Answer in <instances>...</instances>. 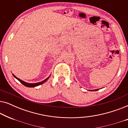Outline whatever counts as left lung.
Here are the masks:
<instances>
[{"label":"left lung","instance_id":"left-lung-1","mask_svg":"<svg viewBox=\"0 0 128 128\" xmlns=\"http://www.w3.org/2000/svg\"><path fill=\"white\" fill-rule=\"evenodd\" d=\"M97 90H98V89H97V90H95V91H97Z\"/></svg>","mask_w":128,"mask_h":128}]
</instances>
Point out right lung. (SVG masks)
I'll return each instance as SVG.
<instances>
[{"label": "right lung", "mask_w": 128, "mask_h": 128, "mask_svg": "<svg viewBox=\"0 0 128 128\" xmlns=\"http://www.w3.org/2000/svg\"><path fill=\"white\" fill-rule=\"evenodd\" d=\"M13 76L14 77L16 78H17V79L18 80V81L20 82L21 83H22L24 86H25L28 87H34L38 86H39V85H41V84H43L44 83H45V82H46V80L48 79L49 78H50V77H48V78H46V79H45L44 80H43V81H42L41 82H39V83H26V82H24L23 81H22V80L19 79V78H16V77L14 75H13Z\"/></svg>", "instance_id": "obj_1"}]
</instances>
